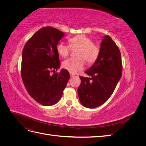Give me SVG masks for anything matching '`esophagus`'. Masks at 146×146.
Wrapping results in <instances>:
<instances>
[{
  "label": "esophagus",
  "mask_w": 146,
  "mask_h": 146,
  "mask_svg": "<svg viewBox=\"0 0 146 146\" xmlns=\"http://www.w3.org/2000/svg\"><path fill=\"white\" fill-rule=\"evenodd\" d=\"M70 77H74L75 76V75L72 73H70Z\"/></svg>",
  "instance_id": "1"
}]
</instances>
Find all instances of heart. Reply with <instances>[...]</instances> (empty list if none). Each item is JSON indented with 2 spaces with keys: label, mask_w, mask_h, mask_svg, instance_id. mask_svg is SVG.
<instances>
[{
  "label": "heart",
  "mask_w": 146,
  "mask_h": 146,
  "mask_svg": "<svg viewBox=\"0 0 146 146\" xmlns=\"http://www.w3.org/2000/svg\"><path fill=\"white\" fill-rule=\"evenodd\" d=\"M69 46L60 42L56 44V49L58 55L66 58L72 49L77 48L76 56L78 58H70L64 60L63 68L72 74H76L84 68L85 60L88 63L95 62L100 54V46L94 42L92 39L85 35H79L68 39Z\"/></svg>",
  "instance_id": "heart-1"
}]
</instances>
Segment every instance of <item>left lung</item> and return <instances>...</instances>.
Wrapping results in <instances>:
<instances>
[{"label":"left lung","instance_id":"left-lung-1","mask_svg":"<svg viewBox=\"0 0 146 146\" xmlns=\"http://www.w3.org/2000/svg\"><path fill=\"white\" fill-rule=\"evenodd\" d=\"M85 73L91 77H80L79 100L85 107H99L111 97L122 73L120 50L110 36L103 38L98 58Z\"/></svg>","mask_w":146,"mask_h":146}]
</instances>
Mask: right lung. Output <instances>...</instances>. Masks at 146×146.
I'll use <instances>...</instances> for the list:
<instances>
[{
    "label": "right lung",
    "mask_w": 146,
    "mask_h": 146,
    "mask_svg": "<svg viewBox=\"0 0 146 146\" xmlns=\"http://www.w3.org/2000/svg\"><path fill=\"white\" fill-rule=\"evenodd\" d=\"M64 34L54 27H42L29 39L23 50L21 77L24 85L29 95L44 106L58 102L70 78L64 69L51 74L60 66L56 46Z\"/></svg>",
    "instance_id": "right-lung-1"
}]
</instances>
